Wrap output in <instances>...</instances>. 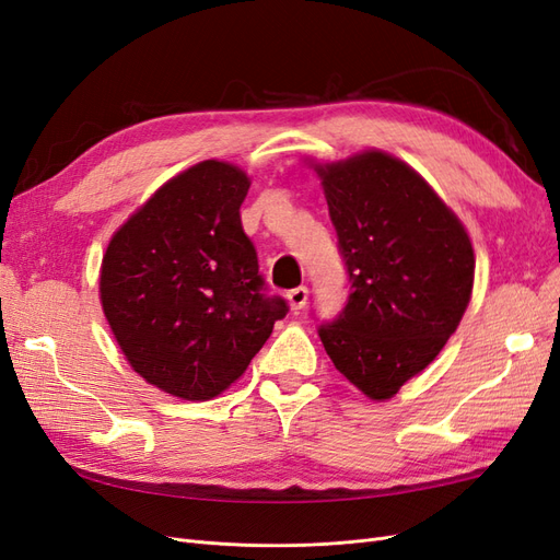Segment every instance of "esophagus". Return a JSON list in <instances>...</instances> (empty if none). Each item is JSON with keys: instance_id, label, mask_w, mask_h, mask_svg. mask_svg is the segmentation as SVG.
<instances>
[{"instance_id": "1", "label": "esophagus", "mask_w": 560, "mask_h": 560, "mask_svg": "<svg viewBox=\"0 0 560 560\" xmlns=\"http://www.w3.org/2000/svg\"><path fill=\"white\" fill-rule=\"evenodd\" d=\"M287 301H290L292 311H301L308 301V287H294V290L287 292Z\"/></svg>"}]
</instances>
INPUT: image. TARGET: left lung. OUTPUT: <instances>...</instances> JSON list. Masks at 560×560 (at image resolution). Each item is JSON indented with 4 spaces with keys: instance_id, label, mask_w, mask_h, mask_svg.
<instances>
[{
    "instance_id": "obj_1",
    "label": "left lung",
    "mask_w": 560,
    "mask_h": 560,
    "mask_svg": "<svg viewBox=\"0 0 560 560\" xmlns=\"http://www.w3.org/2000/svg\"><path fill=\"white\" fill-rule=\"evenodd\" d=\"M350 294L317 327L334 366L369 399H389L457 329L471 296L465 226L404 161L364 151L315 165Z\"/></svg>"
}]
</instances>
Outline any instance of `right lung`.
<instances>
[{
    "label": "right lung",
    "instance_id": "obj_1",
    "mask_svg": "<svg viewBox=\"0 0 560 560\" xmlns=\"http://www.w3.org/2000/svg\"><path fill=\"white\" fill-rule=\"evenodd\" d=\"M249 177L202 161L165 182L114 233L100 301L138 374L163 393L206 401L238 381L290 311L266 294L243 231Z\"/></svg>",
    "mask_w": 560,
    "mask_h": 560
}]
</instances>
